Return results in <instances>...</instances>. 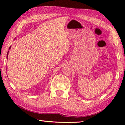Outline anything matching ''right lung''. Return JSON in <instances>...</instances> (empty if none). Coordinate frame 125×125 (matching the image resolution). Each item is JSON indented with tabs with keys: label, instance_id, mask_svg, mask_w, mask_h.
Listing matches in <instances>:
<instances>
[{
	"label": "right lung",
	"instance_id": "add662e5",
	"mask_svg": "<svg viewBox=\"0 0 125 125\" xmlns=\"http://www.w3.org/2000/svg\"><path fill=\"white\" fill-rule=\"evenodd\" d=\"M10 48H9V49H10ZM7 55H8V54H7Z\"/></svg>",
	"mask_w": 125,
	"mask_h": 125
}]
</instances>
